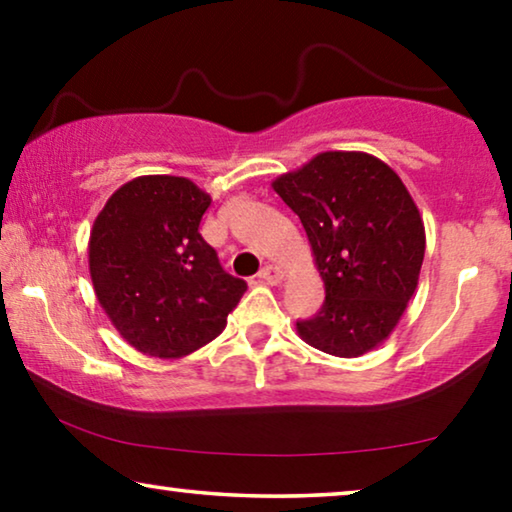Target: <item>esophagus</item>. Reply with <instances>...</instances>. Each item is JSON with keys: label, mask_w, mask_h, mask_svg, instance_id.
Listing matches in <instances>:
<instances>
[{"label": "esophagus", "mask_w": 512, "mask_h": 512, "mask_svg": "<svg viewBox=\"0 0 512 512\" xmlns=\"http://www.w3.org/2000/svg\"><path fill=\"white\" fill-rule=\"evenodd\" d=\"M282 270L279 268H275V265H265V268L258 272V279H261V282H265V284H270V286H277L279 282H282Z\"/></svg>", "instance_id": "esophagus-1"}]
</instances>
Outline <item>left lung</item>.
<instances>
[{"mask_svg":"<svg viewBox=\"0 0 512 512\" xmlns=\"http://www.w3.org/2000/svg\"><path fill=\"white\" fill-rule=\"evenodd\" d=\"M298 214L326 300L298 335L356 359L382 345L417 289L426 235L401 177L363 151H324L272 181Z\"/></svg>","mask_w":512,"mask_h":512,"instance_id":"obj_1","label":"left lung"}]
</instances>
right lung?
<instances>
[{"label": "right lung", "instance_id": "add662e5", "mask_svg": "<svg viewBox=\"0 0 512 512\" xmlns=\"http://www.w3.org/2000/svg\"><path fill=\"white\" fill-rule=\"evenodd\" d=\"M209 193L186 177L123 184L90 230L95 296L137 352L181 359L212 342L247 291L198 233Z\"/></svg>", "mask_w": 512, "mask_h": 512}]
</instances>
